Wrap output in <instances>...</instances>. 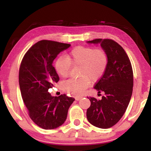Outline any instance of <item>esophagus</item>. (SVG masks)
Masks as SVG:
<instances>
[{
	"instance_id": "esophagus-1",
	"label": "esophagus",
	"mask_w": 151,
	"mask_h": 151,
	"mask_svg": "<svg viewBox=\"0 0 151 151\" xmlns=\"http://www.w3.org/2000/svg\"><path fill=\"white\" fill-rule=\"evenodd\" d=\"M81 99H83V96H76V97H75V99H76V101L81 100Z\"/></svg>"
}]
</instances>
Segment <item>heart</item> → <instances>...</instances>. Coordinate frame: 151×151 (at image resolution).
<instances>
[{"instance_id":"heart-1","label":"heart","mask_w":151,"mask_h":151,"mask_svg":"<svg viewBox=\"0 0 151 151\" xmlns=\"http://www.w3.org/2000/svg\"><path fill=\"white\" fill-rule=\"evenodd\" d=\"M108 56L104 50L88 47H77L56 60L55 68L60 77L65 78L69 75L71 65L80 66L79 78H72L64 82L63 90L75 95L85 93L91 81L100 78L108 66Z\"/></svg>"}]
</instances>
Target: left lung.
Masks as SVG:
<instances>
[{"instance_id":"8db88e82","label":"left lung","mask_w":151,"mask_h":151,"mask_svg":"<svg viewBox=\"0 0 151 151\" xmlns=\"http://www.w3.org/2000/svg\"><path fill=\"white\" fill-rule=\"evenodd\" d=\"M89 44H100L108 56V66L94 88L104 95L101 100L90 97L86 111L88 122L101 129L114 126L123 116L129 105L133 87L131 61L121 45L111 39H94Z\"/></svg>"}]
</instances>
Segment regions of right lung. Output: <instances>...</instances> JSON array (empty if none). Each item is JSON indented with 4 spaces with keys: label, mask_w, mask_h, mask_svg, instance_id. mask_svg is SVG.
Here are the masks:
<instances>
[{
    "label": "right lung",
    "mask_w": 151,
    "mask_h": 151,
    "mask_svg": "<svg viewBox=\"0 0 151 151\" xmlns=\"http://www.w3.org/2000/svg\"><path fill=\"white\" fill-rule=\"evenodd\" d=\"M70 45L42 40L29 48L19 69V86L30 118L44 129H54L66 119L70 106L75 101L66 94L52 96L48 89L59 77L52 63L60 52Z\"/></svg>",
    "instance_id": "obj_1"
}]
</instances>
